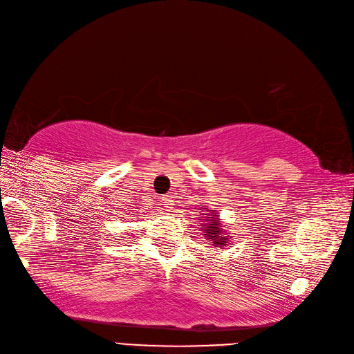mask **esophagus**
Here are the masks:
<instances>
[{
    "label": "esophagus",
    "mask_w": 354,
    "mask_h": 354,
    "mask_svg": "<svg viewBox=\"0 0 354 354\" xmlns=\"http://www.w3.org/2000/svg\"><path fill=\"white\" fill-rule=\"evenodd\" d=\"M162 201H164V205H165L167 209H173V205H174V203H173V202H174L173 196H171V195H165Z\"/></svg>",
    "instance_id": "34e87169"
}]
</instances>
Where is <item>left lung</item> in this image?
Instances as JSON below:
<instances>
[{
    "mask_svg": "<svg viewBox=\"0 0 354 354\" xmlns=\"http://www.w3.org/2000/svg\"><path fill=\"white\" fill-rule=\"evenodd\" d=\"M202 209H205L207 212L203 214L205 218H203V223H201V229L203 230V238L207 241H211V245L217 246V248H223V246H226L229 243V236H224V232H223V224L218 223V218H216V214L212 209L208 208H203V205H201Z\"/></svg>",
    "mask_w": 354,
    "mask_h": 354,
    "instance_id": "left-lung-1",
    "label": "left lung"
}]
</instances>
